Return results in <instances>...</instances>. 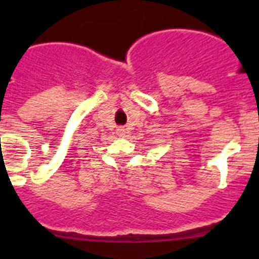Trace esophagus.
Listing matches in <instances>:
<instances>
[{"label": "esophagus", "mask_w": 259, "mask_h": 259, "mask_svg": "<svg viewBox=\"0 0 259 259\" xmlns=\"http://www.w3.org/2000/svg\"><path fill=\"white\" fill-rule=\"evenodd\" d=\"M116 134L119 135V137H125V134H126V127H125V126H119L116 129Z\"/></svg>", "instance_id": "34e87169"}]
</instances>
